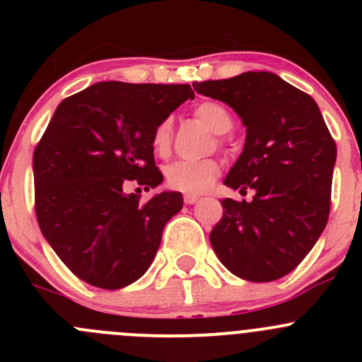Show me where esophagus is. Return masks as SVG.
<instances>
[{
	"label": "esophagus",
	"mask_w": 362,
	"mask_h": 362,
	"mask_svg": "<svg viewBox=\"0 0 362 362\" xmlns=\"http://www.w3.org/2000/svg\"><path fill=\"white\" fill-rule=\"evenodd\" d=\"M199 199V196L198 194H185L184 196V202L187 203V204H192V203H196Z\"/></svg>",
	"instance_id": "obj_1"
}]
</instances>
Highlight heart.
Here are the masks:
<instances>
[{
  "mask_svg": "<svg viewBox=\"0 0 362 362\" xmlns=\"http://www.w3.org/2000/svg\"><path fill=\"white\" fill-rule=\"evenodd\" d=\"M196 115L215 133H228L233 127V117L224 105L217 101H203L196 107ZM173 141V120L163 119L152 133V148L156 154L166 156ZM221 166L214 159L203 160H175L164 170L166 184L187 194L206 192L217 180Z\"/></svg>",
  "mask_w": 362,
  "mask_h": 362,
  "instance_id": "1",
  "label": "heart"
}]
</instances>
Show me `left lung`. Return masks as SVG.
Returning a JSON list of instances; mask_svg holds the SVG:
<instances>
[{
    "label": "left lung",
    "mask_w": 362,
    "mask_h": 362,
    "mask_svg": "<svg viewBox=\"0 0 362 362\" xmlns=\"http://www.w3.org/2000/svg\"><path fill=\"white\" fill-rule=\"evenodd\" d=\"M192 87L242 119L245 145L224 184L255 192L252 202L222 199L211 247L240 279H282L313 249L329 217L337 144L322 113L312 96L269 71Z\"/></svg>",
    "instance_id": "8db88e82"
}]
</instances>
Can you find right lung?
Returning a JSON list of instances; mask_svg holds the SVG:
<instances>
[{
    "label": "right lung",
    "mask_w": 362,
    "mask_h": 362,
    "mask_svg": "<svg viewBox=\"0 0 362 362\" xmlns=\"http://www.w3.org/2000/svg\"><path fill=\"white\" fill-rule=\"evenodd\" d=\"M189 83L98 82L59 103L33 154L35 210L43 236L83 282L122 289L154 261L180 192L147 203L126 194L158 187L152 133L185 100Z\"/></svg>",
    "instance_id": "right-lung-1"
}]
</instances>
